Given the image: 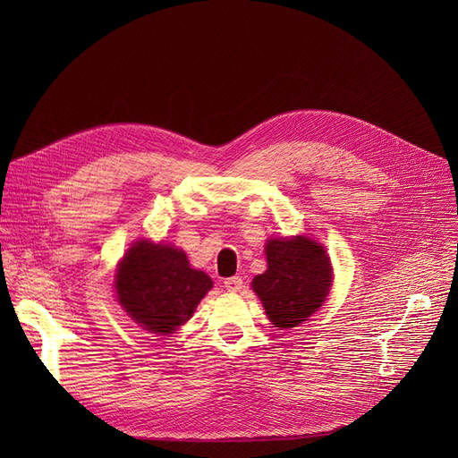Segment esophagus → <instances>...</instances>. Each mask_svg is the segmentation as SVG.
<instances>
[{"mask_svg":"<svg viewBox=\"0 0 458 458\" xmlns=\"http://www.w3.org/2000/svg\"><path fill=\"white\" fill-rule=\"evenodd\" d=\"M225 287L228 292H239L243 287V278L242 276H230L225 280Z\"/></svg>","mask_w":458,"mask_h":458,"instance_id":"esophagus-1","label":"esophagus"}]
</instances>
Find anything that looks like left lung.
I'll return each instance as SVG.
<instances>
[{
  "label": "left lung",
  "mask_w": 458,
  "mask_h": 458,
  "mask_svg": "<svg viewBox=\"0 0 458 458\" xmlns=\"http://www.w3.org/2000/svg\"><path fill=\"white\" fill-rule=\"evenodd\" d=\"M267 271L252 280L269 321L293 328L327 301L332 287L330 258L321 243L306 235L267 239Z\"/></svg>",
  "instance_id": "8db88e82"
}]
</instances>
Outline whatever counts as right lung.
Wrapping results in <instances>:
<instances>
[{
	"instance_id": "add662e5",
	"label": "right lung",
	"mask_w": 458,
	"mask_h": 458,
	"mask_svg": "<svg viewBox=\"0 0 458 458\" xmlns=\"http://www.w3.org/2000/svg\"><path fill=\"white\" fill-rule=\"evenodd\" d=\"M211 287V278L192 269L183 250L148 239L128 249L114 278L116 299L126 314L144 330L163 335L189 321Z\"/></svg>"
}]
</instances>
